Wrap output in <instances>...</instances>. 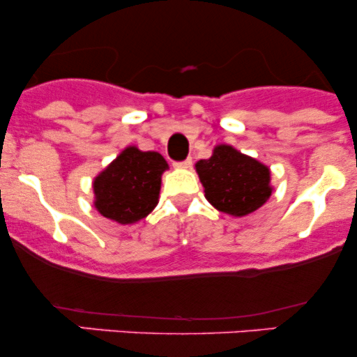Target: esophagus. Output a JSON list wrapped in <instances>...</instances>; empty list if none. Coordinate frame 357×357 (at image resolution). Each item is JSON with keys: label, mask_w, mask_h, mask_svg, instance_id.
I'll return each mask as SVG.
<instances>
[{"label": "esophagus", "mask_w": 357, "mask_h": 357, "mask_svg": "<svg viewBox=\"0 0 357 357\" xmlns=\"http://www.w3.org/2000/svg\"><path fill=\"white\" fill-rule=\"evenodd\" d=\"M191 165H192L191 159H186V161L174 162V167H179V169H188V167H191Z\"/></svg>", "instance_id": "1"}]
</instances>
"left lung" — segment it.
<instances>
[{"mask_svg":"<svg viewBox=\"0 0 357 357\" xmlns=\"http://www.w3.org/2000/svg\"><path fill=\"white\" fill-rule=\"evenodd\" d=\"M195 167L208 202L227 215L247 216L272 195L268 167L231 146H216L211 158Z\"/></svg>","mask_w":357,"mask_h":357,"instance_id":"1","label":"left lung"}]
</instances>
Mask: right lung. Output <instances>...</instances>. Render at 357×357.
<instances>
[{
  "label": "right lung",
  "mask_w": 357,
  "mask_h": 357,
  "mask_svg": "<svg viewBox=\"0 0 357 357\" xmlns=\"http://www.w3.org/2000/svg\"><path fill=\"white\" fill-rule=\"evenodd\" d=\"M166 159L129 146L93 179V206L105 218L130 225L146 218L159 202Z\"/></svg>",
  "instance_id": "add662e5"
}]
</instances>
